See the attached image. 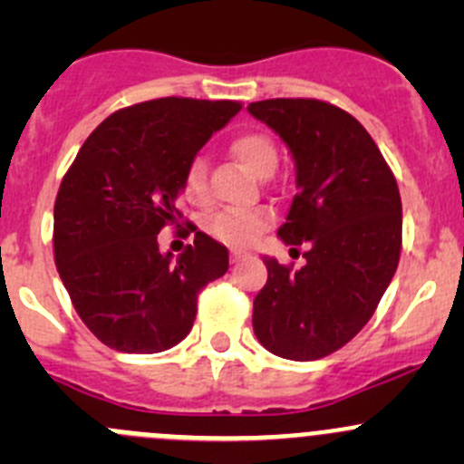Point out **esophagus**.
Returning <instances> with one entry per match:
<instances>
[{
	"instance_id": "esophagus-1",
	"label": "esophagus",
	"mask_w": 464,
	"mask_h": 464,
	"mask_svg": "<svg viewBox=\"0 0 464 464\" xmlns=\"http://www.w3.org/2000/svg\"><path fill=\"white\" fill-rule=\"evenodd\" d=\"M242 258H245V254H242V251H231V262H233V265H237V262H240Z\"/></svg>"
}]
</instances>
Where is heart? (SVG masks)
<instances>
[{
	"label": "heart",
	"instance_id": "b5f03b06",
	"mask_svg": "<svg viewBox=\"0 0 464 464\" xmlns=\"http://www.w3.org/2000/svg\"><path fill=\"white\" fill-rule=\"evenodd\" d=\"M231 154L258 177L271 175L278 163L276 145L262 132H242L231 141ZM181 198L188 204H208V166L202 157H193L181 175ZM274 208L256 206V208H228L210 215L206 219V231L210 237L228 246H249L262 231L274 222Z\"/></svg>",
	"mask_w": 464,
	"mask_h": 464
}]
</instances>
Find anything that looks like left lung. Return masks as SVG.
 <instances>
[{"instance_id":"obj_1","label":"left lung","mask_w":464,"mask_h":464,"mask_svg":"<svg viewBox=\"0 0 464 464\" xmlns=\"http://www.w3.org/2000/svg\"><path fill=\"white\" fill-rule=\"evenodd\" d=\"M249 111L296 161L298 193L278 236L310 246L301 269L265 258L269 276L254 301V332L278 357L314 362L359 334L395 276L400 188L366 128L341 107L269 98Z\"/></svg>"}]
</instances>
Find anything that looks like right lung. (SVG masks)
<instances>
[{
	"instance_id": "add662e5",
	"label": "right lung",
	"mask_w": 464,
	"mask_h": 464,
	"mask_svg": "<svg viewBox=\"0 0 464 464\" xmlns=\"http://www.w3.org/2000/svg\"><path fill=\"white\" fill-rule=\"evenodd\" d=\"M237 101L154 98L107 116L64 172L53 206V258L78 316L128 354L163 353L198 316V296L228 269V251L177 208L181 175ZM195 235L180 258L156 236Z\"/></svg>"
}]
</instances>
